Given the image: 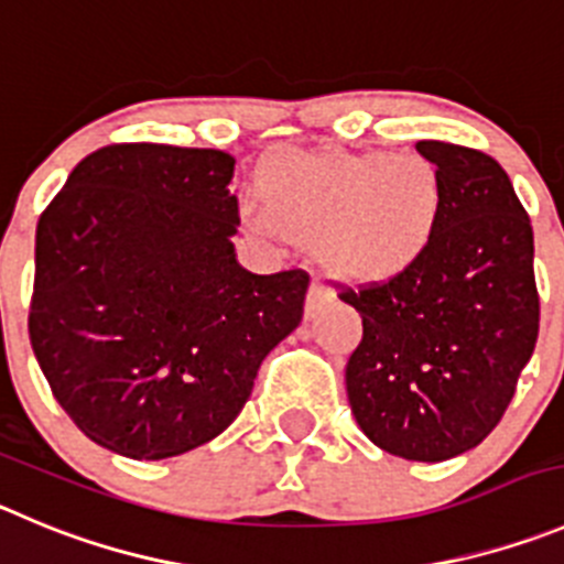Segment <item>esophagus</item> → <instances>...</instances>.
<instances>
[{
    "label": "esophagus",
    "instance_id": "esophagus-1",
    "mask_svg": "<svg viewBox=\"0 0 564 564\" xmlns=\"http://www.w3.org/2000/svg\"><path fill=\"white\" fill-rule=\"evenodd\" d=\"M328 303H330V292L325 289V283L312 281V286H308V294H306V317H317Z\"/></svg>",
    "mask_w": 564,
    "mask_h": 564
}]
</instances>
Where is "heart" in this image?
Wrapping results in <instances>:
<instances>
[{
  "label": "heart",
  "instance_id": "heart-1",
  "mask_svg": "<svg viewBox=\"0 0 564 564\" xmlns=\"http://www.w3.org/2000/svg\"><path fill=\"white\" fill-rule=\"evenodd\" d=\"M264 217L286 239H323L330 270L381 283L412 270L440 228L445 186L431 158L409 152H303L272 158L258 177Z\"/></svg>",
  "mask_w": 564,
  "mask_h": 564
}]
</instances>
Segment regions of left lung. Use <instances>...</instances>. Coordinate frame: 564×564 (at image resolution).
<instances>
[{"label":"left lung","instance_id":"obj_1","mask_svg":"<svg viewBox=\"0 0 564 564\" xmlns=\"http://www.w3.org/2000/svg\"><path fill=\"white\" fill-rule=\"evenodd\" d=\"M442 175L434 241L412 270L381 283L330 281L361 314L345 367L347 401L378 448L445 462L501 423L540 334L534 234L496 158L417 141Z\"/></svg>","mask_w":564,"mask_h":564}]
</instances>
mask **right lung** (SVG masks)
<instances>
[{
	"instance_id": "1",
	"label": "right lung",
	"mask_w": 564,
	"mask_h": 564,
	"mask_svg": "<svg viewBox=\"0 0 564 564\" xmlns=\"http://www.w3.org/2000/svg\"><path fill=\"white\" fill-rule=\"evenodd\" d=\"M234 163L108 144L41 214L30 345L63 412L102 448L155 462L219 436L303 319L306 270L236 264Z\"/></svg>"
}]
</instances>
